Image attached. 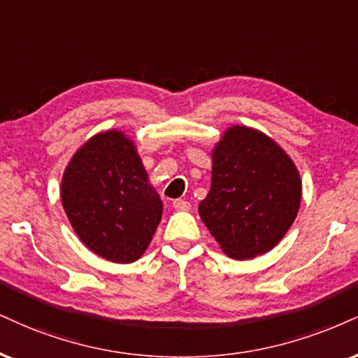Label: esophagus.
Listing matches in <instances>:
<instances>
[{"label": "esophagus", "mask_w": 358, "mask_h": 358, "mask_svg": "<svg viewBox=\"0 0 358 358\" xmlns=\"http://www.w3.org/2000/svg\"><path fill=\"white\" fill-rule=\"evenodd\" d=\"M172 207H174L176 210H189L191 209V204L184 199H176V201H172Z\"/></svg>", "instance_id": "obj_1"}]
</instances>
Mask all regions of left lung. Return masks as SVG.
<instances>
[{"label": "left lung", "mask_w": 358, "mask_h": 358, "mask_svg": "<svg viewBox=\"0 0 358 358\" xmlns=\"http://www.w3.org/2000/svg\"><path fill=\"white\" fill-rule=\"evenodd\" d=\"M302 182L275 141L232 126L213 151L210 191L199 215L229 257L254 259L273 249L297 217Z\"/></svg>", "instance_id": "8db88e82"}]
</instances>
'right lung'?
Here are the masks:
<instances>
[{"mask_svg":"<svg viewBox=\"0 0 358 358\" xmlns=\"http://www.w3.org/2000/svg\"><path fill=\"white\" fill-rule=\"evenodd\" d=\"M61 201L83 244L116 264L145 252L162 215L134 141L116 129L92 136L74 152L61 180Z\"/></svg>","mask_w":358,"mask_h":358,"instance_id":"1","label":"right lung"}]
</instances>
